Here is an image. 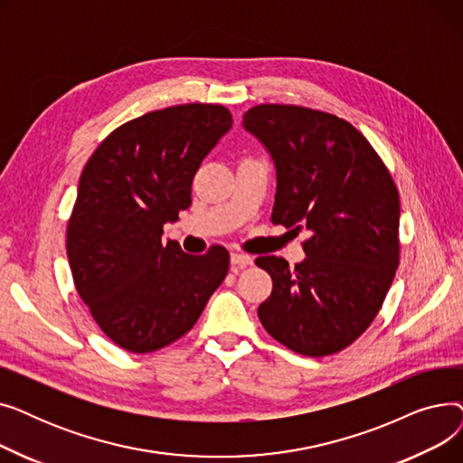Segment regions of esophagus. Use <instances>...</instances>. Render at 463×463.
<instances>
[{"label":"esophagus","mask_w":463,"mask_h":463,"mask_svg":"<svg viewBox=\"0 0 463 463\" xmlns=\"http://www.w3.org/2000/svg\"><path fill=\"white\" fill-rule=\"evenodd\" d=\"M231 264L238 266V269H246V266L253 264V259L250 255H246V253L234 251V253H231Z\"/></svg>","instance_id":"esophagus-1"}]
</instances>
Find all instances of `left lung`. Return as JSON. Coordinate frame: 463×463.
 <instances>
[{"label":"left lung","instance_id":"8db88e82","mask_svg":"<svg viewBox=\"0 0 463 463\" xmlns=\"http://www.w3.org/2000/svg\"><path fill=\"white\" fill-rule=\"evenodd\" d=\"M244 128L276 165L272 222L311 231L295 269L281 257L255 264L272 278L259 319L304 356H326L360 337L400 264V194L383 159L349 121L297 105H257Z\"/></svg>","mask_w":463,"mask_h":463}]
</instances>
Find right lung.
Here are the masks:
<instances>
[{
  "label": "right lung",
  "instance_id": "obj_1",
  "mask_svg": "<svg viewBox=\"0 0 463 463\" xmlns=\"http://www.w3.org/2000/svg\"><path fill=\"white\" fill-rule=\"evenodd\" d=\"M232 126L229 109L189 103L114 129L88 159L67 223L72 281L93 321L129 353L193 328L229 272V251L187 255L163 225L191 206L203 159Z\"/></svg>",
  "mask_w": 463,
  "mask_h": 463
}]
</instances>
